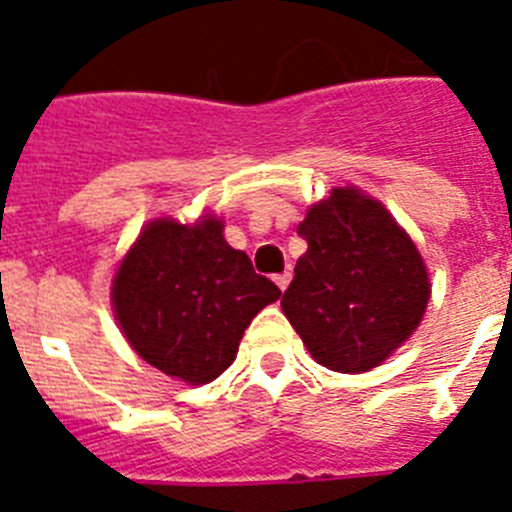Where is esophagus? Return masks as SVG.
Masks as SVG:
<instances>
[{
    "label": "esophagus",
    "instance_id": "34e87169",
    "mask_svg": "<svg viewBox=\"0 0 512 512\" xmlns=\"http://www.w3.org/2000/svg\"><path fill=\"white\" fill-rule=\"evenodd\" d=\"M274 282H277V287L284 292V289L289 287V282H292V274H289V271H284V274H277V277H274Z\"/></svg>",
    "mask_w": 512,
    "mask_h": 512
}]
</instances>
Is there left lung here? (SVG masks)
<instances>
[{
    "label": "left lung",
    "instance_id": "8db88e82",
    "mask_svg": "<svg viewBox=\"0 0 512 512\" xmlns=\"http://www.w3.org/2000/svg\"><path fill=\"white\" fill-rule=\"evenodd\" d=\"M297 233L307 251L282 310L318 364L364 374L415 333L431 300L418 246L364 189L333 187L307 207Z\"/></svg>",
    "mask_w": 512,
    "mask_h": 512
}]
</instances>
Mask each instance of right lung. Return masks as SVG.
<instances>
[{"label": "right lung", "mask_w": 512, "mask_h": 512, "mask_svg": "<svg viewBox=\"0 0 512 512\" xmlns=\"http://www.w3.org/2000/svg\"><path fill=\"white\" fill-rule=\"evenodd\" d=\"M223 217H153L117 261L110 300L120 333L158 372L210 384L235 361L241 338L282 297L225 241Z\"/></svg>", "instance_id": "1"}]
</instances>
